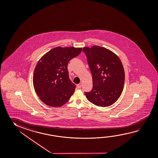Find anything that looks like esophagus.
Instances as JSON below:
<instances>
[{
  "instance_id": "obj_1",
  "label": "esophagus",
  "mask_w": 158,
  "mask_h": 158,
  "mask_svg": "<svg viewBox=\"0 0 158 158\" xmlns=\"http://www.w3.org/2000/svg\"><path fill=\"white\" fill-rule=\"evenodd\" d=\"M81 87H82V83H79L78 85H77V88H78V89H79V88H81Z\"/></svg>"
}]
</instances>
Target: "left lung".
Listing matches in <instances>:
<instances>
[{"mask_svg": "<svg viewBox=\"0 0 158 158\" xmlns=\"http://www.w3.org/2000/svg\"><path fill=\"white\" fill-rule=\"evenodd\" d=\"M92 75L93 88L85 92L88 100L102 107L113 105L120 97L125 83V71L118 55L98 45L84 47Z\"/></svg>", "mask_w": 158, "mask_h": 158, "instance_id": "8db88e82", "label": "left lung"}]
</instances>
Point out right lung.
Listing matches in <instances>:
<instances>
[{"label": "right lung", "mask_w": 158, "mask_h": 158, "mask_svg": "<svg viewBox=\"0 0 158 158\" xmlns=\"http://www.w3.org/2000/svg\"><path fill=\"white\" fill-rule=\"evenodd\" d=\"M81 52L82 48L58 47L38 61L33 83L37 94L45 104L59 108L70 99L76 85L69 77L68 63Z\"/></svg>", "instance_id": "obj_1"}]
</instances>
